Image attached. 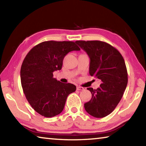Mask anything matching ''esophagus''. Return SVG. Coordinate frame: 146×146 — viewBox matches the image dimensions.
I'll return each instance as SVG.
<instances>
[{"label":"esophagus","instance_id":"esophagus-1","mask_svg":"<svg viewBox=\"0 0 146 146\" xmlns=\"http://www.w3.org/2000/svg\"><path fill=\"white\" fill-rule=\"evenodd\" d=\"M76 90L78 91H83V90H84V88L81 87V86H77V87H76Z\"/></svg>","mask_w":146,"mask_h":146}]
</instances>
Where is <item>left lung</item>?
Listing matches in <instances>:
<instances>
[{
    "mask_svg": "<svg viewBox=\"0 0 146 146\" xmlns=\"http://www.w3.org/2000/svg\"><path fill=\"white\" fill-rule=\"evenodd\" d=\"M90 58V74L102 83L97 90L88 88L92 97L84 104L90 115L103 118L110 115L122 98L127 84V72L123 56L117 49L100 40H77Z\"/></svg>",
    "mask_w": 146,
    "mask_h": 146,
    "instance_id": "1",
    "label": "left lung"
}]
</instances>
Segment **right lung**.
I'll return each mask as SVG.
<instances>
[{"label":"right lung","instance_id":"right-lung-1","mask_svg":"<svg viewBox=\"0 0 146 146\" xmlns=\"http://www.w3.org/2000/svg\"><path fill=\"white\" fill-rule=\"evenodd\" d=\"M80 49L72 41H45L33 47L24 59L21 80L24 95L38 114L53 117L62 111L68 96L76 91L70 83H62L53 73L60 70L63 59Z\"/></svg>","mask_w":146,"mask_h":146}]
</instances>
